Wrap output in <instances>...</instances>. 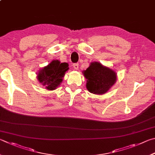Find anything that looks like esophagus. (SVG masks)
Masks as SVG:
<instances>
[{
  "mask_svg": "<svg viewBox=\"0 0 155 155\" xmlns=\"http://www.w3.org/2000/svg\"><path fill=\"white\" fill-rule=\"evenodd\" d=\"M73 67L75 70H78V63H75L73 64Z\"/></svg>",
  "mask_w": 155,
  "mask_h": 155,
  "instance_id": "obj_1",
  "label": "esophagus"
}]
</instances>
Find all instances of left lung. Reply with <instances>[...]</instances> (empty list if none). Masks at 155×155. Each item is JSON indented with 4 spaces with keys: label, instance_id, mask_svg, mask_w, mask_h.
<instances>
[{
    "label": "left lung",
    "instance_id": "left-lung-1",
    "mask_svg": "<svg viewBox=\"0 0 155 155\" xmlns=\"http://www.w3.org/2000/svg\"><path fill=\"white\" fill-rule=\"evenodd\" d=\"M87 78V89L94 94H104L114 85L117 76L113 70L98 62H93L83 72Z\"/></svg>",
    "mask_w": 155,
    "mask_h": 155
}]
</instances>
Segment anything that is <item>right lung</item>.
Masks as SVG:
<instances>
[{
    "mask_svg": "<svg viewBox=\"0 0 155 155\" xmlns=\"http://www.w3.org/2000/svg\"><path fill=\"white\" fill-rule=\"evenodd\" d=\"M69 69L68 64L60 63L58 60H53L49 65L44 67L39 71L38 80L47 89H55L60 85L65 72Z\"/></svg>",
    "mask_w": 155,
    "mask_h": 155,
    "instance_id": "1",
    "label": "right lung"
}]
</instances>
